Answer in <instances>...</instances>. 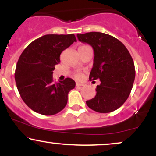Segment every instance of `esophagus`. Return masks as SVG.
Listing matches in <instances>:
<instances>
[{
	"label": "esophagus",
	"instance_id": "esophagus-1",
	"mask_svg": "<svg viewBox=\"0 0 156 156\" xmlns=\"http://www.w3.org/2000/svg\"><path fill=\"white\" fill-rule=\"evenodd\" d=\"M84 84L82 83H78V82H76V86L77 87H82V86H83Z\"/></svg>",
	"mask_w": 156,
	"mask_h": 156
}]
</instances>
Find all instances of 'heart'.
<instances>
[{
  "instance_id": "obj_1",
  "label": "heart",
  "mask_w": 156,
  "mask_h": 156,
  "mask_svg": "<svg viewBox=\"0 0 156 156\" xmlns=\"http://www.w3.org/2000/svg\"><path fill=\"white\" fill-rule=\"evenodd\" d=\"M86 46H87V45H82V46H80V47H86ZM76 78H80V74H77L76 75Z\"/></svg>"
}]
</instances>
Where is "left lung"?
<instances>
[{"label":"left lung","instance_id":"obj_1","mask_svg":"<svg viewBox=\"0 0 156 156\" xmlns=\"http://www.w3.org/2000/svg\"><path fill=\"white\" fill-rule=\"evenodd\" d=\"M78 40L94 50V63L89 79H100L96 95L87 105L99 113H109L126 101L135 79V67L129 51L119 40L101 32L77 34Z\"/></svg>","mask_w":156,"mask_h":156}]
</instances>
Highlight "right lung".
Instances as JSON below:
<instances>
[{
    "label": "right lung",
    "instance_id": "1",
    "mask_svg": "<svg viewBox=\"0 0 156 156\" xmlns=\"http://www.w3.org/2000/svg\"><path fill=\"white\" fill-rule=\"evenodd\" d=\"M77 42L74 34H47L27 46L16 66L15 78L21 98L30 108L43 115L57 114L67 103L76 87L72 78L53 81V71L62 52Z\"/></svg>",
    "mask_w": 156,
    "mask_h": 156
}]
</instances>
